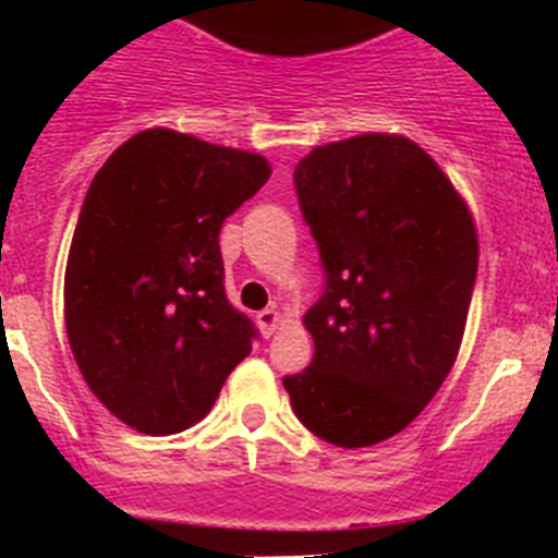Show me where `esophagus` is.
<instances>
[{"mask_svg":"<svg viewBox=\"0 0 558 558\" xmlns=\"http://www.w3.org/2000/svg\"><path fill=\"white\" fill-rule=\"evenodd\" d=\"M279 318H282V315H279V310H274V307L263 310V313H256V324H259V329H263L265 338H270V335L276 332V327H279Z\"/></svg>","mask_w":558,"mask_h":558,"instance_id":"34e87169","label":"esophagus"}]
</instances>
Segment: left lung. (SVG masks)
Wrapping results in <instances>:
<instances>
[{"instance_id": "1", "label": "left lung", "mask_w": 558, "mask_h": 558, "mask_svg": "<svg viewBox=\"0 0 558 558\" xmlns=\"http://www.w3.org/2000/svg\"><path fill=\"white\" fill-rule=\"evenodd\" d=\"M293 181L327 284L304 315L313 363L284 391L329 445H379L425 411L456 363L475 220L430 153L397 133L313 147Z\"/></svg>"}]
</instances>
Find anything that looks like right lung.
<instances>
[{
  "mask_svg": "<svg viewBox=\"0 0 558 558\" xmlns=\"http://www.w3.org/2000/svg\"><path fill=\"white\" fill-rule=\"evenodd\" d=\"M268 179L259 153L147 128L88 186L63 318L86 386L133 430L201 422L248 357L256 329L226 299L218 236Z\"/></svg>",
  "mask_w": 558,
  "mask_h": 558,
  "instance_id": "add662e5",
  "label": "right lung"
}]
</instances>
